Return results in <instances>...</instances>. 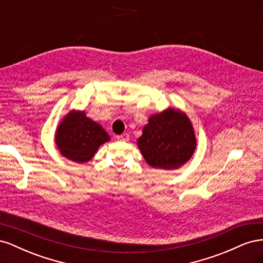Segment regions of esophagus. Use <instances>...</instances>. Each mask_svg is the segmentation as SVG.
<instances>
[{
    "instance_id": "obj_1",
    "label": "esophagus",
    "mask_w": 263,
    "mask_h": 263,
    "mask_svg": "<svg viewBox=\"0 0 263 263\" xmlns=\"http://www.w3.org/2000/svg\"><path fill=\"white\" fill-rule=\"evenodd\" d=\"M117 140H121V141H127L129 139V135L128 134H123V135H118L116 136Z\"/></svg>"
}]
</instances>
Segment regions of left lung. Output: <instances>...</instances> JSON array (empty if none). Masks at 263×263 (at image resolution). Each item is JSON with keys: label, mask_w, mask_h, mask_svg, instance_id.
<instances>
[{"label": "left lung", "mask_w": 263, "mask_h": 263, "mask_svg": "<svg viewBox=\"0 0 263 263\" xmlns=\"http://www.w3.org/2000/svg\"><path fill=\"white\" fill-rule=\"evenodd\" d=\"M137 144L149 165L170 170L179 168L192 157L196 139L186 115L169 108L149 118Z\"/></svg>", "instance_id": "obj_1"}]
</instances>
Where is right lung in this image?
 <instances>
[{"label": "right lung", "mask_w": 263, "mask_h": 263, "mask_svg": "<svg viewBox=\"0 0 263 263\" xmlns=\"http://www.w3.org/2000/svg\"><path fill=\"white\" fill-rule=\"evenodd\" d=\"M109 140L107 133L84 112L69 113L59 125L55 144L63 157L78 163L89 161L99 147Z\"/></svg>", "instance_id": "obj_1"}]
</instances>
